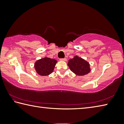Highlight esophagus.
<instances>
[{"instance_id": "esophagus-1", "label": "esophagus", "mask_w": 124, "mask_h": 124, "mask_svg": "<svg viewBox=\"0 0 124 124\" xmlns=\"http://www.w3.org/2000/svg\"><path fill=\"white\" fill-rule=\"evenodd\" d=\"M60 61H64V62H66V61H67V58H61V59L60 60Z\"/></svg>"}]
</instances>
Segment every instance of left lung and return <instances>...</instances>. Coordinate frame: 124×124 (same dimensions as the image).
Masks as SVG:
<instances>
[{"instance_id": "obj_1", "label": "left lung", "mask_w": 124, "mask_h": 124, "mask_svg": "<svg viewBox=\"0 0 124 124\" xmlns=\"http://www.w3.org/2000/svg\"><path fill=\"white\" fill-rule=\"evenodd\" d=\"M68 66L72 72L79 76L86 75L91 70L89 63L78 56L68 61Z\"/></svg>"}]
</instances>
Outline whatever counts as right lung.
Listing matches in <instances>:
<instances>
[{
  "instance_id": "add662e5",
  "label": "right lung",
  "mask_w": 124,
  "mask_h": 124,
  "mask_svg": "<svg viewBox=\"0 0 124 124\" xmlns=\"http://www.w3.org/2000/svg\"><path fill=\"white\" fill-rule=\"evenodd\" d=\"M57 61L49 57L37 60L34 63V68L36 72L41 76H47L53 72Z\"/></svg>"
}]
</instances>
